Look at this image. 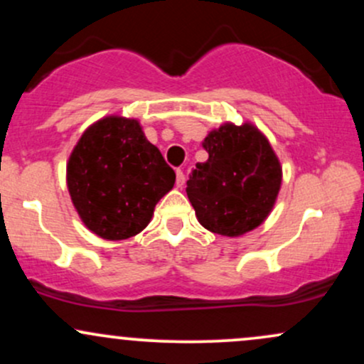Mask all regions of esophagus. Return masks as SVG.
Returning a JSON list of instances; mask_svg holds the SVG:
<instances>
[{
  "mask_svg": "<svg viewBox=\"0 0 364 364\" xmlns=\"http://www.w3.org/2000/svg\"><path fill=\"white\" fill-rule=\"evenodd\" d=\"M183 185H185V174L181 169H176V186L183 188Z\"/></svg>",
  "mask_w": 364,
  "mask_h": 364,
  "instance_id": "1",
  "label": "esophagus"
}]
</instances>
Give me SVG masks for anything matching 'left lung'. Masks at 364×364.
<instances>
[{
    "label": "left lung",
    "instance_id": "1",
    "mask_svg": "<svg viewBox=\"0 0 364 364\" xmlns=\"http://www.w3.org/2000/svg\"><path fill=\"white\" fill-rule=\"evenodd\" d=\"M208 152L188 179L186 195L198 223L210 232L237 237L269 217L282 183L272 145L255 124L224 123L202 141Z\"/></svg>",
    "mask_w": 364,
    "mask_h": 364
}]
</instances>
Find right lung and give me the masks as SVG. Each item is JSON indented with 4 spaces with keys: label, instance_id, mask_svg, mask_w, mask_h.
I'll return each instance as SVG.
<instances>
[{
    "label": "right lung",
    "instance_id": "right-lung-1",
    "mask_svg": "<svg viewBox=\"0 0 364 364\" xmlns=\"http://www.w3.org/2000/svg\"><path fill=\"white\" fill-rule=\"evenodd\" d=\"M174 181L176 174L139 119L116 114L90 124L66 164V185L82 223L109 241L144 231Z\"/></svg>",
    "mask_w": 364,
    "mask_h": 364
}]
</instances>
